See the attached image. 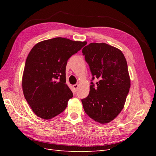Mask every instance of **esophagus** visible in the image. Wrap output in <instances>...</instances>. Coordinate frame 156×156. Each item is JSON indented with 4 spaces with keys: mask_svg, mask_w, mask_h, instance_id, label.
<instances>
[{
    "mask_svg": "<svg viewBox=\"0 0 156 156\" xmlns=\"http://www.w3.org/2000/svg\"><path fill=\"white\" fill-rule=\"evenodd\" d=\"M78 87H79V84H74V85H73V88L75 91H77V90Z\"/></svg>",
    "mask_w": 156,
    "mask_h": 156,
    "instance_id": "34e87169",
    "label": "esophagus"
}]
</instances>
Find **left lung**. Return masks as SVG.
Returning <instances> with one entry per match:
<instances>
[{
    "label": "left lung",
    "mask_w": 156,
    "mask_h": 156,
    "mask_svg": "<svg viewBox=\"0 0 156 156\" xmlns=\"http://www.w3.org/2000/svg\"><path fill=\"white\" fill-rule=\"evenodd\" d=\"M92 78L88 96L81 100L87 114L100 124L111 122L124 108L130 78L122 51L105 43H91L82 51ZM99 79L97 85L92 82Z\"/></svg>",
    "instance_id": "8db88e82"
}]
</instances>
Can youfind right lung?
<instances>
[{
    "label": "right lung",
    "instance_id": "1",
    "mask_svg": "<svg viewBox=\"0 0 156 156\" xmlns=\"http://www.w3.org/2000/svg\"><path fill=\"white\" fill-rule=\"evenodd\" d=\"M86 44L55 37L33 47L26 60L22 87L27 103L37 116L53 119L66 108L73 93L66 83V66L71 56Z\"/></svg>",
    "mask_w": 156,
    "mask_h": 156
}]
</instances>
